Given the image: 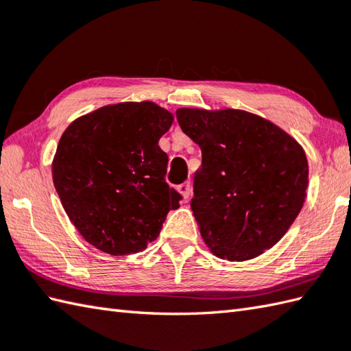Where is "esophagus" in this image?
Masks as SVG:
<instances>
[{"label":"esophagus","mask_w":351,"mask_h":351,"mask_svg":"<svg viewBox=\"0 0 351 351\" xmlns=\"http://www.w3.org/2000/svg\"><path fill=\"white\" fill-rule=\"evenodd\" d=\"M178 191L181 193V195L184 196V199H189L190 195H191V184H190V181H185V182L178 185Z\"/></svg>","instance_id":"obj_1"}]
</instances>
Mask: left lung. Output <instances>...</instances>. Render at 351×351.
Returning a JSON list of instances; mask_svg holds the SVG:
<instances>
[{
  "label": "left lung",
  "mask_w": 351,
  "mask_h": 351,
  "mask_svg": "<svg viewBox=\"0 0 351 351\" xmlns=\"http://www.w3.org/2000/svg\"><path fill=\"white\" fill-rule=\"evenodd\" d=\"M176 117L202 151L191 210L214 255L245 261L273 247L306 196L303 149L271 122L240 110L180 108Z\"/></svg>",
  "instance_id": "obj_1"
}]
</instances>
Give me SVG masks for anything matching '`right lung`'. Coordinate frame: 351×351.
Segmentation results:
<instances>
[{
	"mask_svg": "<svg viewBox=\"0 0 351 351\" xmlns=\"http://www.w3.org/2000/svg\"><path fill=\"white\" fill-rule=\"evenodd\" d=\"M173 117L152 102H122L77 119L58 141L52 180L66 214L87 243L110 255L156 240L180 195L166 181L158 140Z\"/></svg>",
	"mask_w": 351,
	"mask_h": 351,
	"instance_id": "1",
	"label": "right lung"
}]
</instances>
